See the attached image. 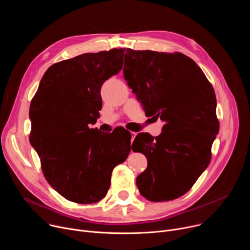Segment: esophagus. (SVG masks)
Masks as SVG:
<instances>
[{
	"mask_svg": "<svg viewBox=\"0 0 250 250\" xmlns=\"http://www.w3.org/2000/svg\"><path fill=\"white\" fill-rule=\"evenodd\" d=\"M136 134H137L136 132H133V131H131V142H132V141H133V139L135 138Z\"/></svg>",
	"mask_w": 250,
	"mask_h": 250,
	"instance_id": "obj_1",
	"label": "esophagus"
}]
</instances>
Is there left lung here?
I'll list each match as a JSON object with an SVG mask.
<instances>
[{"label":"left lung","mask_w":250,"mask_h":250,"mask_svg":"<svg viewBox=\"0 0 250 250\" xmlns=\"http://www.w3.org/2000/svg\"><path fill=\"white\" fill-rule=\"evenodd\" d=\"M124 76L146 114L165 123L160 135L138 133L133 141L147 158L136 186L148 201L175 200L210 162L220 129L215 91L197 63L181 52L126 48Z\"/></svg>","instance_id":"8db88e82"}]
</instances>
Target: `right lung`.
Returning <instances> with one entry per match:
<instances>
[{
	"mask_svg": "<svg viewBox=\"0 0 250 250\" xmlns=\"http://www.w3.org/2000/svg\"><path fill=\"white\" fill-rule=\"evenodd\" d=\"M125 48L84 53L51 65L29 106V141L47 182L62 197L93 204L105 197L113 169L125 161L131 135L90 128L102 109L101 87L123 68Z\"/></svg>",
	"mask_w": 250,
	"mask_h": 250,
	"instance_id": "right-lung-1",
	"label": "right lung"
}]
</instances>
